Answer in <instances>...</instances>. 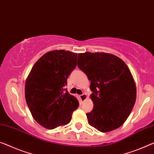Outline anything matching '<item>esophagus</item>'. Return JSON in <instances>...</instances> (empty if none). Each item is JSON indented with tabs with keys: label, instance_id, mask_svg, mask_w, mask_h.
<instances>
[{
	"label": "esophagus",
	"instance_id": "34e87169",
	"mask_svg": "<svg viewBox=\"0 0 154 154\" xmlns=\"http://www.w3.org/2000/svg\"><path fill=\"white\" fill-rule=\"evenodd\" d=\"M80 99H81V100L85 101L87 98V95L86 94H82V95L80 96Z\"/></svg>",
	"mask_w": 154,
	"mask_h": 154
}]
</instances>
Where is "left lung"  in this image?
<instances>
[{
    "mask_svg": "<svg viewBox=\"0 0 154 154\" xmlns=\"http://www.w3.org/2000/svg\"><path fill=\"white\" fill-rule=\"evenodd\" d=\"M78 67L91 81L94 108L87 113L88 123L101 132L124 124L136 99V83L129 67L112 54H79Z\"/></svg>",
    "mask_w": 154,
    "mask_h": 154,
    "instance_id": "left-lung-1",
    "label": "left lung"
}]
</instances>
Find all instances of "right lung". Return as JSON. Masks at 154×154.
<instances>
[{"label":"right lung","mask_w":154,"mask_h":154,"mask_svg":"<svg viewBox=\"0 0 154 154\" xmlns=\"http://www.w3.org/2000/svg\"><path fill=\"white\" fill-rule=\"evenodd\" d=\"M77 54L54 50L34 64L25 81V100L34 120L45 128L67 125L79 107L77 98L64 87L77 63Z\"/></svg>","instance_id":"obj_1"}]
</instances>
